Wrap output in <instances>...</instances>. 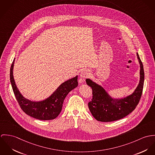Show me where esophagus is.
I'll return each mask as SVG.
<instances>
[{
  "mask_svg": "<svg viewBox=\"0 0 155 155\" xmlns=\"http://www.w3.org/2000/svg\"><path fill=\"white\" fill-rule=\"evenodd\" d=\"M89 72L87 70L83 71L80 74V77L83 80H84L89 77Z\"/></svg>",
  "mask_w": 155,
  "mask_h": 155,
  "instance_id": "obj_1",
  "label": "esophagus"
}]
</instances>
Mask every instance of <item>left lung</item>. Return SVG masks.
Listing matches in <instances>:
<instances>
[{
    "label": "left lung",
    "mask_w": 155,
    "mask_h": 155,
    "mask_svg": "<svg viewBox=\"0 0 155 155\" xmlns=\"http://www.w3.org/2000/svg\"><path fill=\"white\" fill-rule=\"evenodd\" d=\"M140 65V80L134 93L123 99H114L102 87L86 79V83L92 89L93 98L88 106L94 118L101 122H111L124 118L133 112L140 100L144 80V72L142 62L137 53Z\"/></svg>",
    "instance_id": "1"
}]
</instances>
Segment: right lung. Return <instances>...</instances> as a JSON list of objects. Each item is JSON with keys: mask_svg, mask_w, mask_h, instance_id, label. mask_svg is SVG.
Returning a JSON list of instances; mask_svg holds the SVG:
<instances>
[{"mask_svg": "<svg viewBox=\"0 0 155 155\" xmlns=\"http://www.w3.org/2000/svg\"><path fill=\"white\" fill-rule=\"evenodd\" d=\"M15 59L10 69V80L15 98L21 109L28 115L40 120H51L56 118L62 108L64 99L72 90L78 86V76L63 83L46 99L40 102H32L24 98L15 84L13 68Z\"/></svg>", "mask_w": 155, "mask_h": 155, "instance_id": "obj_1", "label": "right lung"}]
</instances>
